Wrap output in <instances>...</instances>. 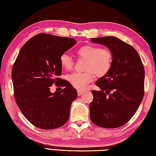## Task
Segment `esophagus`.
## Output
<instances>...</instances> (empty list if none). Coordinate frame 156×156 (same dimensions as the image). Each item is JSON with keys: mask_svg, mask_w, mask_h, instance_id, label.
Returning <instances> with one entry per match:
<instances>
[{"mask_svg": "<svg viewBox=\"0 0 156 156\" xmlns=\"http://www.w3.org/2000/svg\"><path fill=\"white\" fill-rule=\"evenodd\" d=\"M78 96H81L82 94H83V93H84V91H83V90H80V89H78Z\"/></svg>", "mask_w": 156, "mask_h": 156, "instance_id": "34e87169", "label": "esophagus"}]
</instances>
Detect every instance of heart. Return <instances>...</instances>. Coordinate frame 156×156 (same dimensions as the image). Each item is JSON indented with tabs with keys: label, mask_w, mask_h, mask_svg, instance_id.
<instances>
[{
	"label": "heart",
	"mask_w": 156,
	"mask_h": 156,
	"mask_svg": "<svg viewBox=\"0 0 156 156\" xmlns=\"http://www.w3.org/2000/svg\"><path fill=\"white\" fill-rule=\"evenodd\" d=\"M76 54L80 58L87 60L85 72H74L67 76L68 80L76 89H84L89 83L94 80L95 74L104 76L112 67V54L109 49L89 44L80 47ZM60 63L65 70L70 71L73 67V60L67 54L60 56Z\"/></svg>",
	"instance_id": "b5f03b06"
}]
</instances>
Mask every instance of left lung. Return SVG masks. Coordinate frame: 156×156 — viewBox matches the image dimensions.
Returning a JSON list of instances; mask_svg holds the SVG:
<instances>
[{
    "label": "left lung",
    "mask_w": 156,
    "mask_h": 156,
    "mask_svg": "<svg viewBox=\"0 0 156 156\" xmlns=\"http://www.w3.org/2000/svg\"><path fill=\"white\" fill-rule=\"evenodd\" d=\"M91 41L106 46L112 54L110 70L96 83L100 90L91 91V120L101 127H119L133 117L143 99L144 66L136 50L116 37Z\"/></svg>",
    "instance_id": "8db88e82"
}]
</instances>
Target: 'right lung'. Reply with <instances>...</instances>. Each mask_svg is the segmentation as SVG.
<instances>
[{"label":"right lung","mask_w":156,"mask_h":156,"mask_svg":"<svg viewBox=\"0 0 156 156\" xmlns=\"http://www.w3.org/2000/svg\"><path fill=\"white\" fill-rule=\"evenodd\" d=\"M76 43L73 38L39 34L20 50L12 71L14 97L23 114L36 127L53 129L67 122L78 94L57 76L62 73L60 56ZM53 83L65 88L51 93Z\"/></svg>","instance_id":"obj_1"}]
</instances>
